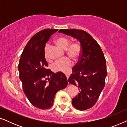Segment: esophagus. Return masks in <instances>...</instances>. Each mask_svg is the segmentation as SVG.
Masks as SVG:
<instances>
[{
    "instance_id": "34e87169",
    "label": "esophagus",
    "mask_w": 127,
    "mask_h": 127,
    "mask_svg": "<svg viewBox=\"0 0 127 127\" xmlns=\"http://www.w3.org/2000/svg\"><path fill=\"white\" fill-rule=\"evenodd\" d=\"M69 74H68V73H66V77H67V79H69Z\"/></svg>"
}]
</instances>
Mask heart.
<instances>
[{"label":"heart","instance_id":"obj_1","mask_svg":"<svg viewBox=\"0 0 127 127\" xmlns=\"http://www.w3.org/2000/svg\"><path fill=\"white\" fill-rule=\"evenodd\" d=\"M55 43L61 48L65 49L66 48L67 53L70 57L74 58H77L79 57L81 52V47L79 44L73 43L70 44L67 48L69 44V40L65 37H58L55 40ZM47 48L46 46L44 49V56L46 59L47 57ZM72 65V62L68 58H65L57 61L53 65V70L55 72H67L70 70Z\"/></svg>","mask_w":127,"mask_h":127}]
</instances>
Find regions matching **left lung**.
Returning <instances> with one entry per match:
<instances>
[{"label":"left lung","mask_w":127,"mask_h":127,"mask_svg":"<svg viewBox=\"0 0 127 127\" xmlns=\"http://www.w3.org/2000/svg\"><path fill=\"white\" fill-rule=\"evenodd\" d=\"M59 32L75 38L80 43L79 60L68 79L80 93L72 99L76 109L84 110L95 105L105 85L107 76L106 60L96 41L89 33L80 29H60Z\"/></svg>","instance_id":"1"}]
</instances>
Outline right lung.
<instances>
[{
  "label": "right lung",
  "mask_w": 127,
  "mask_h": 127,
  "mask_svg": "<svg viewBox=\"0 0 127 127\" xmlns=\"http://www.w3.org/2000/svg\"><path fill=\"white\" fill-rule=\"evenodd\" d=\"M57 31L46 29L32 36L24 48L19 61L20 79L24 93L32 105L40 109L50 108L57 91L67 86V78L64 73H55L47 69L45 46Z\"/></svg>",
  "instance_id": "add662e5"
}]
</instances>
